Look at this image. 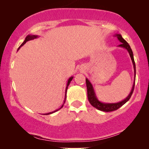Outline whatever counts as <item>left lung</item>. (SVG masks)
I'll return each mask as SVG.
<instances>
[{
  "label": "left lung",
  "instance_id": "left-lung-1",
  "mask_svg": "<svg viewBox=\"0 0 149 149\" xmlns=\"http://www.w3.org/2000/svg\"><path fill=\"white\" fill-rule=\"evenodd\" d=\"M116 36H117L118 39L119 40V41L121 42V45H119V46L126 49L128 51V52H129L130 56L131 57L132 62H133V64H134V70H135V78H136V64H135V62H134V55H133V52H132V49L130 47V45L127 43V42L122 38L121 34H116ZM86 85H87V97H88V100L89 102V103H90L93 107H95V109L100 110V111H104V112H111V111H116V110L119 109V108L121 107L124 104H125L128 100H129L130 97L132 96V93L134 92V86H135V82L134 83L133 87H132V89L131 92L130 93V95H128V96L126 97L124 100L120 102L113 103V104H105V103L100 102L97 100V99L96 98V97H95V95L94 91H93L92 85H91V83L89 82L87 79H86Z\"/></svg>",
  "mask_w": 149,
  "mask_h": 149
}]
</instances>
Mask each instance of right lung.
Returning <instances> with one entry per match:
<instances>
[{
	"mask_svg": "<svg viewBox=\"0 0 149 149\" xmlns=\"http://www.w3.org/2000/svg\"><path fill=\"white\" fill-rule=\"evenodd\" d=\"M36 37H37V36H35V35H28V36H27L26 37V38H25V40H24V41L23 42V43H22L21 45L19 46V47L18 48V49H19L22 46V45H24V44L26 43V42L27 41H28V40H32V39H34V38H36ZM72 78L73 77H70V79H68V83H67V86H66V91H67V89H68V85H69V84H70V81H72ZM66 97H65V100H64V104L65 103V101H66ZM63 106H64V104H63L62 107H61V108H60V109H58V110H56V111H54V112H52V113H47V114H45V115H49V114H52V113H55V112H56V111H59V110L60 109H62V108L63 107Z\"/></svg>",
	"mask_w": 149,
	"mask_h": 149,
	"instance_id": "obj_1",
	"label": "right lung"
}]
</instances>
